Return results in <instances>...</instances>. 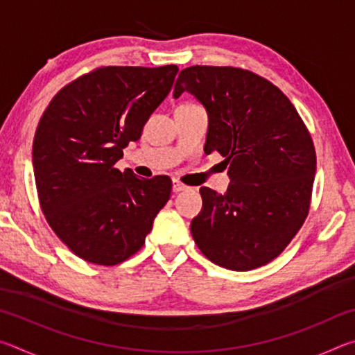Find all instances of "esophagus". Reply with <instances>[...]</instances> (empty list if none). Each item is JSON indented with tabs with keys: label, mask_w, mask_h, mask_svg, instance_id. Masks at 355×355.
Segmentation results:
<instances>
[{
	"label": "esophagus",
	"mask_w": 355,
	"mask_h": 355,
	"mask_svg": "<svg viewBox=\"0 0 355 355\" xmlns=\"http://www.w3.org/2000/svg\"><path fill=\"white\" fill-rule=\"evenodd\" d=\"M184 189H188V186L183 184L182 182H178V180H173V183H172V191L173 192H182Z\"/></svg>",
	"instance_id": "esophagus-1"
}]
</instances>
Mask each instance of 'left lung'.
I'll use <instances>...</instances> for the list:
<instances>
[{"mask_svg": "<svg viewBox=\"0 0 355 355\" xmlns=\"http://www.w3.org/2000/svg\"><path fill=\"white\" fill-rule=\"evenodd\" d=\"M183 92L205 106V153L228 166L224 196L203 186L191 222L197 248L218 266L250 271L285 250L307 218L316 153L307 127L271 81L238 67L192 65L180 71Z\"/></svg>", "mask_w": 355, "mask_h": 355, "instance_id": "left-lung-1", "label": "left lung"}]
</instances>
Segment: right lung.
<instances>
[{
  "mask_svg": "<svg viewBox=\"0 0 355 355\" xmlns=\"http://www.w3.org/2000/svg\"><path fill=\"white\" fill-rule=\"evenodd\" d=\"M177 65L95 69L59 91L35 130L33 166L42 213L84 261L114 266L139 250L169 200L167 175L116 166L171 92Z\"/></svg>",
  "mask_w": 355,
  "mask_h": 355,
  "instance_id": "add662e5",
  "label": "right lung"
}]
</instances>
